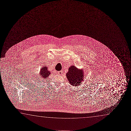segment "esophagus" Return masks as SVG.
Listing matches in <instances>:
<instances>
[{
    "mask_svg": "<svg viewBox=\"0 0 131 131\" xmlns=\"http://www.w3.org/2000/svg\"><path fill=\"white\" fill-rule=\"evenodd\" d=\"M58 73L59 74V75H62L63 74V72L62 71H60L58 72Z\"/></svg>",
    "mask_w": 131,
    "mask_h": 131,
    "instance_id": "1",
    "label": "esophagus"
}]
</instances>
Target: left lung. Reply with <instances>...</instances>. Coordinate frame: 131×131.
I'll return each mask as SVG.
<instances>
[{
	"label": "left lung",
	"mask_w": 131,
	"mask_h": 131,
	"mask_svg": "<svg viewBox=\"0 0 131 131\" xmlns=\"http://www.w3.org/2000/svg\"><path fill=\"white\" fill-rule=\"evenodd\" d=\"M69 82L72 86H79L83 81L84 77L82 71L78 69L74 66L70 67L66 74Z\"/></svg>",
	"instance_id": "1"
}]
</instances>
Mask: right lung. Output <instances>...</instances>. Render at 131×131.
<instances>
[{
	"mask_svg": "<svg viewBox=\"0 0 131 131\" xmlns=\"http://www.w3.org/2000/svg\"><path fill=\"white\" fill-rule=\"evenodd\" d=\"M40 77L41 80L46 79L47 77H48L49 75L50 74V72L47 69V67L44 66L43 68H41L40 71Z\"/></svg>",
	"mask_w": 131,
	"mask_h": 131,
	"instance_id": "1",
	"label": "right lung"
}]
</instances>
